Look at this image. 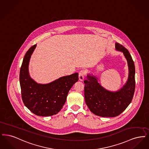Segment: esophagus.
<instances>
[{
  "label": "esophagus",
  "mask_w": 149,
  "mask_h": 149,
  "mask_svg": "<svg viewBox=\"0 0 149 149\" xmlns=\"http://www.w3.org/2000/svg\"><path fill=\"white\" fill-rule=\"evenodd\" d=\"M86 74V71H85L84 70H82L81 71L79 72V79L80 81H83L84 79V76L85 74Z\"/></svg>",
  "instance_id": "esophagus-1"
}]
</instances>
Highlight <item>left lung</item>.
Wrapping results in <instances>:
<instances>
[{
  "instance_id": "1",
  "label": "left lung",
  "mask_w": 149,
  "mask_h": 149,
  "mask_svg": "<svg viewBox=\"0 0 149 149\" xmlns=\"http://www.w3.org/2000/svg\"><path fill=\"white\" fill-rule=\"evenodd\" d=\"M117 51L123 52L129 67V77L126 84L119 91L111 92L103 88L97 78L87 75L84 80V99L92 113L98 116L113 117L120 115L132 101L135 89V68L129 51L116 43Z\"/></svg>"
}]
</instances>
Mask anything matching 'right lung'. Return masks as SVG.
I'll list each match as a JSON object with an SVG mask.
<instances>
[{"instance_id":"1","label":"right lung","mask_w":149,"mask_h":149,"mask_svg":"<svg viewBox=\"0 0 149 149\" xmlns=\"http://www.w3.org/2000/svg\"><path fill=\"white\" fill-rule=\"evenodd\" d=\"M37 45L32 46L24 56L20 70L19 81L23 102L33 113L50 116L62 109L68 92L78 80V73L59 78L48 84H38L30 77L28 65Z\"/></svg>"}]
</instances>
